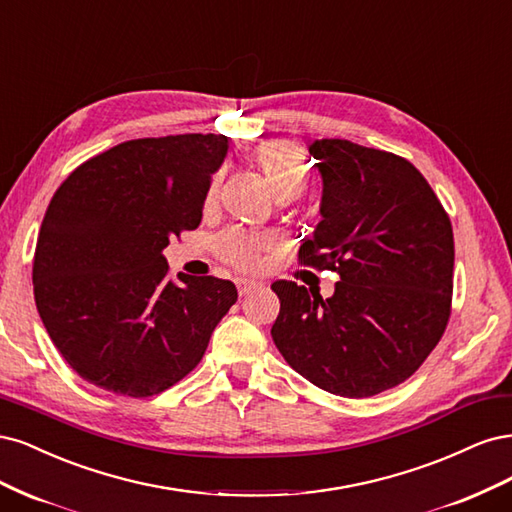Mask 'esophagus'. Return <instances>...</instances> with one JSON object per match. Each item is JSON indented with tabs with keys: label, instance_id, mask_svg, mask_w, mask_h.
<instances>
[{
	"label": "esophagus",
	"instance_id": "esophagus-1",
	"mask_svg": "<svg viewBox=\"0 0 512 512\" xmlns=\"http://www.w3.org/2000/svg\"><path fill=\"white\" fill-rule=\"evenodd\" d=\"M236 285H238V293H240V295L251 293V291H255V289L259 287L257 280H246V278H238Z\"/></svg>",
	"mask_w": 512,
	"mask_h": 512
}]
</instances>
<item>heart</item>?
<instances>
[{"mask_svg": "<svg viewBox=\"0 0 512 512\" xmlns=\"http://www.w3.org/2000/svg\"><path fill=\"white\" fill-rule=\"evenodd\" d=\"M255 163L263 178L274 193V197H298L308 178V159L304 148L293 140H270L261 144L255 151ZM219 193V176H214L206 191V204H212ZM270 240L266 236H246V234H225L219 242L221 257L240 270H253L257 266L259 251L266 249Z\"/></svg>", "mask_w": 512, "mask_h": 512, "instance_id": "b5f03b06", "label": "heart"}]
</instances>
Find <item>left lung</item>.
Masks as SVG:
<instances>
[{
	"label": "left lung",
	"instance_id": "left-lung-1",
	"mask_svg": "<svg viewBox=\"0 0 512 512\" xmlns=\"http://www.w3.org/2000/svg\"><path fill=\"white\" fill-rule=\"evenodd\" d=\"M308 153L323 180L321 221L300 246V261L340 280L327 300L276 280L272 338L312 385L368 398L415 374L444 334L453 227L410 161L351 140H315Z\"/></svg>",
	"mask_w": 512,
	"mask_h": 512
}]
</instances>
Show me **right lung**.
<instances>
[{"mask_svg":"<svg viewBox=\"0 0 512 512\" xmlns=\"http://www.w3.org/2000/svg\"><path fill=\"white\" fill-rule=\"evenodd\" d=\"M227 138L129 140L78 166L53 195L34 257L40 319L87 383L148 398L185 378L238 300L232 280L168 278L163 249L202 221Z\"/></svg>","mask_w":512,"mask_h":512,"instance_id":"add662e5","label":"right lung"}]
</instances>
